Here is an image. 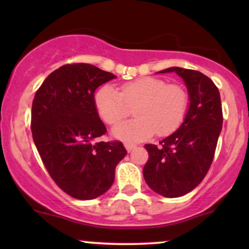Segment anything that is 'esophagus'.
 Returning a JSON list of instances; mask_svg holds the SVG:
<instances>
[{
    "label": "esophagus",
    "instance_id": "1",
    "mask_svg": "<svg viewBox=\"0 0 249 249\" xmlns=\"http://www.w3.org/2000/svg\"><path fill=\"white\" fill-rule=\"evenodd\" d=\"M124 146H125V148H126V150L128 151V152H130V151H132L133 148H136V147H137L136 145H134V144H131V142H125Z\"/></svg>",
    "mask_w": 249,
    "mask_h": 249
}]
</instances>
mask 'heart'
Here are the masks:
<instances>
[{
    "label": "heart",
    "mask_w": 249,
    "mask_h": 249,
    "mask_svg": "<svg viewBox=\"0 0 249 249\" xmlns=\"http://www.w3.org/2000/svg\"><path fill=\"white\" fill-rule=\"evenodd\" d=\"M95 103L101 118L108 125H118L134 107L137 118L117 126L113 134L124 141L139 142L156 132L167 136L177 130L187 112L188 95L181 85L144 77L123 84L121 92L104 85L96 93Z\"/></svg>",
    "instance_id": "b5f03b06"
}]
</instances>
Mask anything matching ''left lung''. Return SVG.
<instances>
[{
	"instance_id": "left-lung-1",
	"label": "left lung",
	"mask_w": 249,
	"mask_h": 249,
	"mask_svg": "<svg viewBox=\"0 0 249 249\" xmlns=\"http://www.w3.org/2000/svg\"><path fill=\"white\" fill-rule=\"evenodd\" d=\"M186 83L190 107L185 121L159 146L146 144L148 160L142 174L151 190L166 198H178L196 188L212 165L222 127L220 93L211 78L196 70L173 67Z\"/></svg>"
}]
</instances>
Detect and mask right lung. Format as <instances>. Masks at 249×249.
Masks as SVG:
<instances>
[{"label":"right lung","mask_w":249,"mask_h":249,"mask_svg":"<svg viewBox=\"0 0 249 249\" xmlns=\"http://www.w3.org/2000/svg\"><path fill=\"white\" fill-rule=\"evenodd\" d=\"M113 78L87 63L65 64L45 78L33 101L37 151L57 186L75 199L91 200L107 192L127 153L122 142L99 141L107 127L96 110L95 91Z\"/></svg>","instance_id":"right-lung-1"}]
</instances>
